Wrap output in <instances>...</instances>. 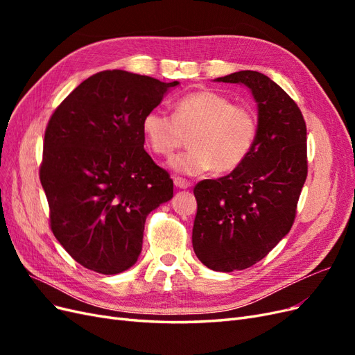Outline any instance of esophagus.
Wrapping results in <instances>:
<instances>
[{
  "mask_svg": "<svg viewBox=\"0 0 355 355\" xmlns=\"http://www.w3.org/2000/svg\"><path fill=\"white\" fill-rule=\"evenodd\" d=\"M173 184L179 189H188L191 187V182L184 178H173Z\"/></svg>",
  "mask_w": 355,
  "mask_h": 355,
  "instance_id": "34e87169",
  "label": "esophagus"
}]
</instances>
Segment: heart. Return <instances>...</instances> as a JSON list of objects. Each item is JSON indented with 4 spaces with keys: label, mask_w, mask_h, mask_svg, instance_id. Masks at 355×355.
<instances>
[{
    "label": "heart",
    "mask_w": 355,
    "mask_h": 355,
    "mask_svg": "<svg viewBox=\"0 0 355 355\" xmlns=\"http://www.w3.org/2000/svg\"><path fill=\"white\" fill-rule=\"evenodd\" d=\"M142 133L149 149L161 157H170L189 135L188 151L168 161L178 173L196 176L210 168L228 173L252 153L257 121L247 106L234 105L216 92L198 90L178 99L173 115L146 112Z\"/></svg>",
    "instance_id": "1"
}]
</instances>
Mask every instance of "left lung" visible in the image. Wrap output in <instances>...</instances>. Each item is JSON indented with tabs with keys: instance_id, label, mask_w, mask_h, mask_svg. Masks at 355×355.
<instances>
[{
	"instance_id": "left-lung-1",
	"label": "left lung",
	"mask_w": 355,
	"mask_h": 355,
	"mask_svg": "<svg viewBox=\"0 0 355 355\" xmlns=\"http://www.w3.org/2000/svg\"><path fill=\"white\" fill-rule=\"evenodd\" d=\"M214 81L245 85L257 105L249 157L230 175L194 188V252L210 270L232 272L263 259L292 228L308 173L306 125L295 101L261 72Z\"/></svg>"
}]
</instances>
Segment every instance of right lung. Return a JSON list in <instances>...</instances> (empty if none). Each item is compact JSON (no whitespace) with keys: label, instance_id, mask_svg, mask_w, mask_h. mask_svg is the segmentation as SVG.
Segmentation results:
<instances>
[{"label":"right lung","instance_id":"add662e5","mask_svg":"<svg viewBox=\"0 0 355 355\" xmlns=\"http://www.w3.org/2000/svg\"><path fill=\"white\" fill-rule=\"evenodd\" d=\"M176 85L98 72L50 118L40 180L51 231L87 270L114 275L133 266L146 216L173 197V180L144 149L142 120Z\"/></svg>","mask_w":355,"mask_h":355}]
</instances>
